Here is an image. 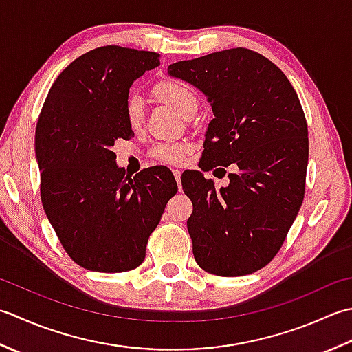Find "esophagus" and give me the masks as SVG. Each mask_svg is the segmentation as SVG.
Wrapping results in <instances>:
<instances>
[{
	"instance_id": "1",
	"label": "esophagus",
	"mask_w": 352,
	"mask_h": 352,
	"mask_svg": "<svg viewBox=\"0 0 352 352\" xmlns=\"http://www.w3.org/2000/svg\"><path fill=\"white\" fill-rule=\"evenodd\" d=\"M173 175H175V179H176L177 185H179V190H181V176H182V173L179 170H173Z\"/></svg>"
}]
</instances>
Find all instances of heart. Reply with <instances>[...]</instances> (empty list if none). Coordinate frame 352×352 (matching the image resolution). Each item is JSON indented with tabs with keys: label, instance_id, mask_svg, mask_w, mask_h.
I'll list each match as a JSON object with an SVG mask.
<instances>
[{
	"label": "heart",
	"instance_id": "b5f03b06",
	"mask_svg": "<svg viewBox=\"0 0 352 352\" xmlns=\"http://www.w3.org/2000/svg\"><path fill=\"white\" fill-rule=\"evenodd\" d=\"M153 94L161 102L175 107L182 116L188 117L197 109V97L188 85L175 80V78H166L155 85ZM124 117L129 127L132 131H138L144 121V107L140 97L131 96L126 100L124 104ZM190 152V146L185 142H160L152 148V156L156 161L177 166L185 160V155Z\"/></svg>",
	"mask_w": 352,
	"mask_h": 352
}]
</instances>
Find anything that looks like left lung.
<instances>
[{
	"mask_svg": "<svg viewBox=\"0 0 352 352\" xmlns=\"http://www.w3.org/2000/svg\"><path fill=\"white\" fill-rule=\"evenodd\" d=\"M168 74L212 107L199 167H239L220 190L200 171L184 176L192 254L212 275L254 274L281 249L305 195L308 129L296 91L274 62L241 47L171 63Z\"/></svg>",
	"mask_w": 352,
	"mask_h": 352,
	"instance_id": "1",
	"label": "left lung"
}]
</instances>
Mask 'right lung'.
Returning a JSON list of instances; mask_svg holds the SVG:
<instances>
[{"instance_id": "right-lung-1", "label": "right lung", "mask_w": 352, "mask_h": 352, "mask_svg": "<svg viewBox=\"0 0 352 352\" xmlns=\"http://www.w3.org/2000/svg\"><path fill=\"white\" fill-rule=\"evenodd\" d=\"M157 65L155 52L91 50L57 76L39 113L34 148L42 206L65 252L88 270L138 267L177 191L168 168L132 177L112 152L117 140L133 136L124 117L129 88Z\"/></svg>"}]
</instances>
